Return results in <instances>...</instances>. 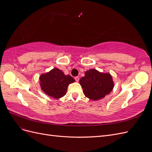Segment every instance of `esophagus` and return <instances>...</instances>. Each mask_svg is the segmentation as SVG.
<instances>
[{
	"mask_svg": "<svg viewBox=\"0 0 152 152\" xmlns=\"http://www.w3.org/2000/svg\"><path fill=\"white\" fill-rule=\"evenodd\" d=\"M75 80L76 82H79V77H75Z\"/></svg>",
	"mask_w": 152,
	"mask_h": 152,
	"instance_id": "1",
	"label": "esophagus"
}]
</instances>
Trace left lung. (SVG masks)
I'll return each mask as SVG.
<instances>
[{"label": "left lung", "mask_w": 152, "mask_h": 152, "mask_svg": "<svg viewBox=\"0 0 152 152\" xmlns=\"http://www.w3.org/2000/svg\"><path fill=\"white\" fill-rule=\"evenodd\" d=\"M79 84L87 98L93 101L103 99L111 93L114 82L111 74L90 69L85 72V76L80 79Z\"/></svg>", "instance_id": "left-lung-1"}]
</instances>
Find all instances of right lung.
Returning <instances> with one entry per match:
<instances>
[{"mask_svg": "<svg viewBox=\"0 0 152 152\" xmlns=\"http://www.w3.org/2000/svg\"><path fill=\"white\" fill-rule=\"evenodd\" d=\"M40 86L44 93L54 99H59L66 94L68 86L75 82L70 75H66L58 68L42 73L39 77Z\"/></svg>", "mask_w": 152, "mask_h": 152, "instance_id": "1", "label": "right lung"}]
</instances>
